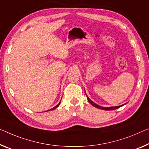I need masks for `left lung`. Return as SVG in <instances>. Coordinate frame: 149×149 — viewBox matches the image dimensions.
Instances as JSON below:
<instances>
[{"mask_svg": "<svg viewBox=\"0 0 149 149\" xmlns=\"http://www.w3.org/2000/svg\"><path fill=\"white\" fill-rule=\"evenodd\" d=\"M84 92H85V91H84ZM85 94H86V92H85ZM86 97H87V100H88V102H90V104H91L93 105V107H96V108L97 109H102V110H104V111H112V110H115V109H117L119 108V107H121L122 106H123V105L126 104L127 103H125L124 104H122V105H120V106H116V107H101V106H99V105L97 104L96 103H95L93 100H91L90 98H89V97L87 96V95L86 94Z\"/></svg>", "mask_w": 149, "mask_h": 149, "instance_id": "left-lung-1", "label": "left lung"}]
</instances>
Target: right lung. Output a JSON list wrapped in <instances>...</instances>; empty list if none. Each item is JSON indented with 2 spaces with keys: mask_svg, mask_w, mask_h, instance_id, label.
<instances>
[{
  "mask_svg": "<svg viewBox=\"0 0 149 149\" xmlns=\"http://www.w3.org/2000/svg\"><path fill=\"white\" fill-rule=\"evenodd\" d=\"M61 101H60V102H59V103H58V104H57V105H56V106H55V107H53V108H52L51 109H50V110H48V111H53V110H54V109H56V108H57V107H58L59 106V105H60V104H61Z\"/></svg>",
  "mask_w": 149,
  "mask_h": 149,
  "instance_id": "right-lung-1",
  "label": "right lung"
}]
</instances>
